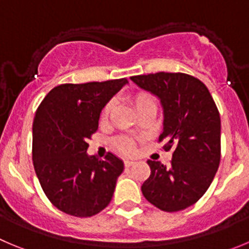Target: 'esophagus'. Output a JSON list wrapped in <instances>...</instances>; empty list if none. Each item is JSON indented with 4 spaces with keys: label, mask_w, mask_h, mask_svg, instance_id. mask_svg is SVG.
I'll use <instances>...</instances> for the list:
<instances>
[{
    "label": "esophagus",
    "mask_w": 249,
    "mask_h": 249,
    "mask_svg": "<svg viewBox=\"0 0 249 249\" xmlns=\"http://www.w3.org/2000/svg\"><path fill=\"white\" fill-rule=\"evenodd\" d=\"M132 165H134L133 160H124V166H126V167H131Z\"/></svg>",
    "instance_id": "34e87169"
}]
</instances>
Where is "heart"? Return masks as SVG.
<instances>
[{
	"label": "heart",
	"instance_id": "1",
	"mask_svg": "<svg viewBox=\"0 0 249 249\" xmlns=\"http://www.w3.org/2000/svg\"><path fill=\"white\" fill-rule=\"evenodd\" d=\"M129 99H131L132 104L136 107L137 112H141L142 110H144L145 107H149V106H156L155 99L148 91H134V93L131 94ZM112 101H108V103L105 104V106H104L100 113L101 122H105L107 120L111 113V110H112ZM113 145H115V148L120 153L126 154V155H131V154H133L136 151V143H134L133 139L128 138V137H118V138H116L113 141Z\"/></svg>",
	"mask_w": 249,
	"mask_h": 249
}]
</instances>
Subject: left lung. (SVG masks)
Segmentation results:
<instances>
[{
	"mask_svg": "<svg viewBox=\"0 0 249 249\" xmlns=\"http://www.w3.org/2000/svg\"><path fill=\"white\" fill-rule=\"evenodd\" d=\"M141 88L159 96L164 107L165 150H172L169 166L148 160L150 176L142 186L145 199L174 213L197 203L212 184L221 158V122L204 83L186 73L133 75Z\"/></svg>",
	"mask_w": 249,
	"mask_h": 249,
	"instance_id": "left-lung-1",
	"label": "left lung"
}]
</instances>
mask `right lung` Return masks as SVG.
Segmentation results:
<instances>
[{
    "instance_id": "1",
    "label": "right lung",
    "mask_w": 249,
    "mask_h": 249,
    "mask_svg": "<svg viewBox=\"0 0 249 249\" xmlns=\"http://www.w3.org/2000/svg\"><path fill=\"white\" fill-rule=\"evenodd\" d=\"M127 78L66 83L44 98L33 123V165L47 199L61 212L93 216L111 202L122 160L108 153L104 160L87 155L105 104Z\"/></svg>"
}]
</instances>
